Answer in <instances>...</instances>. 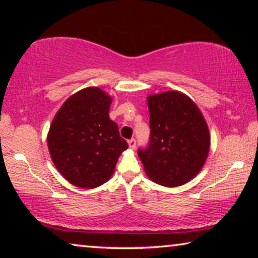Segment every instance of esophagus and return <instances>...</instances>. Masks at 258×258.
<instances>
[{
	"mask_svg": "<svg viewBox=\"0 0 258 258\" xmlns=\"http://www.w3.org/2000/svg\"><path fill=\"white\" fill-rule=\"evenodd\" d=\"M128 146H130L131 149H134L135 146H137V141H135V139L128 140Z\"/></svg>",
	"mask_w": 258,
	"mask_h": 258,
	"instance_id": "34e87169",
	"label": "esophagus"
}]
</instances>
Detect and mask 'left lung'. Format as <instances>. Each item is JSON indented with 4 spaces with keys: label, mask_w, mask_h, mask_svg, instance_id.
I'll use <instances>...</instances> for the list:
<instances>
[{
    "label": "left lung",
    "mask_w": 258,
    "mask_h": 258,
    "mask_svg": "<svg viewBox=\"0 0 258 258\" xmlns=\"http://www.w3.org/2000/svg\"><path fill=\"white\" fill-rule=\"evenodd\" d=\"M150 141L139 149L145 172L164 186H180L203 168L211 147L206 120L192 100L178 91L147 98Z\"/></svg>",
    "instance_id": "obj_1"
}]
</instances>
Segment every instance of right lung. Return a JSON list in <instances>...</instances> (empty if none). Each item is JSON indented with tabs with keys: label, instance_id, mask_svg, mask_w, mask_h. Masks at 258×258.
<instances>
[{
	"label": "right lung",
	"instance_id": "right-lung-1",
	"mask_svg": "<svg viewBox=\"0 0 258 258\" xmlns=\"http://www.w3.org/2000/svg\"><path fill=\"white\" fill-rule=\"evenodd\" d=\"M111 98L99 87L69 97L55 113L47 134L52 161L66 180L93 189L106 183L121 152L128 148L109 118Z\"/></svg>",
	"mask_w": 258,
	"mask_h": 258
}]
</instances>
